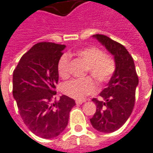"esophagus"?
Masks as SVG:
<instances>
[{"label":"esophagus","mask_w":153,"mask_h":153,"mask_svg":"<svg viewBox=\"0 0 153 153\" xmlns=\"http://www.w3.org/2000/svg\"><path fill=\"white\" fill-rule=\"evenodd\" d=\"M75 103H76V105H82V103H83V101H82V100H76V101H75Z\"/></svg>","instance_id":"obj_1"}]
</instances>
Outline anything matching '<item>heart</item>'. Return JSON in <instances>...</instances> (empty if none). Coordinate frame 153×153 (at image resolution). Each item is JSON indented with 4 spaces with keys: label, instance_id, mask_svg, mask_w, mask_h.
<instances>
[{
    "label": "heart",
    "instance_id": "1",
    "mask_svg": "<svg viewBox=\"0 0 153 153\" xmlns=\"http://www.w3.org/2000/svg\"><path fill=\"white\" fill-rule=\"evenodd\" d=\"M77 55L87 64L86 73H90L100 82L108 81L115 71V62L111 56L103 53L101 50L95 47H88L78 51ZM70 57L63 54L60 57L57 64V71L62 79L69 76ZM63 93L76 100L83 99L86 96L94 94L97 90V86L94 80L90 78L82 79H74L65 82L62 85Z\"/></svg>",
    "mask_w": 153,
    "mask_h": 153
}]
</instances>
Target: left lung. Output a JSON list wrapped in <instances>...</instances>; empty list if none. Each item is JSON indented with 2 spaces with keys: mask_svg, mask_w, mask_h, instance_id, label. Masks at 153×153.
<instances>
[{
  "mask_svg": "<svg viewBox=\"0 0 153 153\" xmlns=\"http://www.w3.org/2000/svg\"><path fill=\"white\" fill-rule=\"evenodd\" d=\"M93 37L114 56L116 68L106 88L100 93L104 100L92 99L97 111L90 122L97 131L111 133L124 125L131 116L139 79L134 60L123 45L104 35Z\"/></svg>",
  "mask_w": 153,
  "mask_h": 153,
  "instance_id": "left-lung-1",
  "label": "left lung"
}]
</instances>
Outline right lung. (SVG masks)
<instances>
[{"label":"right lung","mask_w":153,"mask_h":153,"mask_svg":"<svg viewBox=\"0 0 153 153\" xmlns=\"http://www.w3.org/2000/svg\"><path fill=\"white\" fill-rule=\"evenodd\" d=\"M65 45L36 44L23 55L13 73V97L20 116L32 133L43 138L58 136L67 126L75 101L62 95L53 102L58 82L57 64Z\"/></svg>","instance_id":"add662e5"}]
</instances>
